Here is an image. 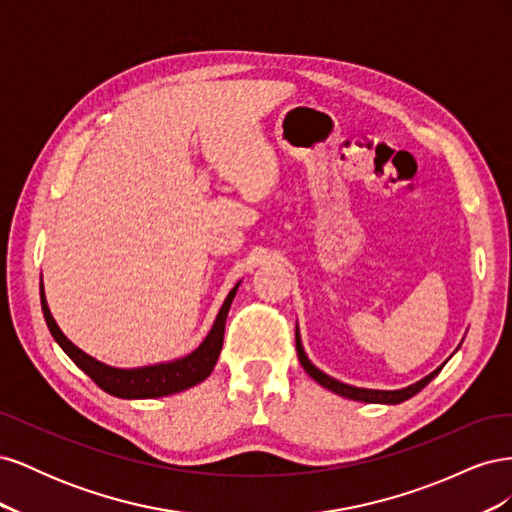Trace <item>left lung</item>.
<instances>
[{
  "label": "left lung",
  "mask_w": 512,
  "mask_h": 512,
  "mask_svg": "<svg viewBox=\"0 0 512 512\" xmlns=\"http://www.w3.org/2000/svg\"><path fill=\"white\" fill-rule=\"evenodd\" d=\"M294 342H297V354H299V363L303 365V369L307 371L309 376H312L320 386H324V389L333 391L335 395H342L346 399H354V401H365V404H389V406H395V404H401V401H406L410 397H414L418 391L425 389V386L436 378L442 367L446 365V361L431 371L429 376L421 378L418 382L406 386V389H397V391H378V389H361V386H352V384H346V382H339L335 378H331L329 374H324V371H320L312 361L307 359V354L303 350V344H301V333H299V324L297 329H294Z\"/></svg>",
  "instance_id": "obj_1"
}]
</instances>
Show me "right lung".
I'll return each mask as SVG.
<instances>
[{
    "instance_id": "add662e5",
    "label": "right lung",
    "mask_w": 512,
    "mask_h": 512,
    "mask_svg": "<svg viewBox=\"0 0 512 512\" xmlns=\"http://www.w3.org/2000/svg\"><path fill=\"white\" fill-rule=\"evenodd\" d=\"M239 286L241 282H237L235 288L228 292V297L224 299L218 316H215L211 331L207 333V337L200 342L196 350L175 361H164V363L143 365V367H113L94 359V356H89L79 346H74L64 335V331L59 329V324L55 322L49 309V303H46L42 284H40V303H42L46 327H49L59 348L64 350L72 359V363L79 369H83L102 391L121 399H156V397H166V395L181 393L185 389H192V386L200 384L211 376V371L215 363H218V356L222 352L228 309L232 305V299H235Z\"/></svg>"
}]
</instances>
